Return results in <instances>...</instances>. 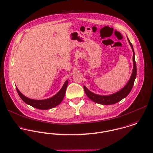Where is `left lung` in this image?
I'll return each instance as SVG.
<instances>
[{
    "label": "left lung",
    "instance_id": "obj_1",
    "mask_svg": "<svg viewBox=\"0 0 153 153\" xmlns=\"http://www.w3.org/2000/svg\"><path fill=\"white\" fill-rule=\"evenodd\" d=\"M128 41L133 51V72L128 82L125 85V87H123V88H122L121 90H120L119 91L114 94H112L109 96H100V95L96 94L91 92L90 90H88L86 88V87L84 86V89L85 94H87L88 97L90 98L93 102L98 103L99 104L106 105L115 104L120 102L121 100H122L124 97H126L130 92L133 86L134 82L136 76V62L134 59V53L133 45L128 39Z\"/></svg>",
    "mask_w": 153,
    "mask_h": 153
}]
</instances>
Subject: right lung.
<instances>
[{
    "instance_id": "1",
    "label": "right lung",
    "mask_w": 153,
    "mask_h": 153,
    "mask_svg": "<svg viewBox=\"0 0 153 153\" xmlns=\"http://www.w3.org/2000/svg\"><path fill=\"white\" fill-rule=\"evenodd\" d=\"M68 81L66 80L61 90L53 97L45 100H33L25 96L16 87L20 98L27 104L39 109H49L59 105L65 97Z\"/></svg>"
}]
</instances>
